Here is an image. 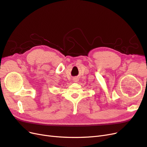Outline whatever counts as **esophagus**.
Wrapping results in <instances>:
<instances>
[{
  "label": "esophagus",
  "mask_w": 147,
  "mask_h": 147,
  "mask_svg": "<svg viewBox=\"0 0 147 147\" xmlns=\"http://www.w3.org/2000/svg\"><path fill=\"white\" fill-rule=\"evenodd\" d=\"M73 80H74V82H78V78H74L73 79Z\"/></svg>",
  "instance_id": "34e87169"
}]
</instances>
